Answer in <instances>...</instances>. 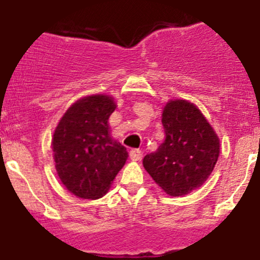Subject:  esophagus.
I'll use <instances>...</instances> for the list:
<instances>
[{
	"label": "esophagus",
	"instance_id": "esophagus-1",
	"mask_svg": "<svg viewBox=\"0 0 260 260\" xmlns=\"http://www.w3.org/2000/svg\"><path fill=\"white\" fill-rule=\"evenodd\" d=\"M129 155H131V159H132V160H140V159H141V155H142L141 149H132V150L129 151Z\"/></svg>",
	"mask_w": 260,
	"mask_h": 260
}]
</instances>
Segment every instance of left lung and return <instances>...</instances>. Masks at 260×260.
<instances>
[{
    "label": "left lung",
    "instance_id": "8db88e82",
    "mask_svg": "<svg viewBox=\"0 0 260 260\" xmlns=\"http://www.w3.org/2000/svg\"><path fill=\"white\" fill-rule=\"evenodd\" d=\"M166 139L144 167L170 196H185L209 179L219 158L216 133L193 104L171 101L162 114Z\"/></svg>",
    "mask_w": 260,
    "mask_h": 260
}]
</instances>
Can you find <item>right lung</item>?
<instances>
[{"label": "right lung", "instance_id": "obj_1", "mask_svg": "<svg viewBox=\"0 0 260 260\" xmlns=\"http://www.w3.org/2000/svg\"><path fill=\"white\" fill-rule=\"evenodd\" d=\"M114 110L109 95H89L75 102L55 128V168L76 197H102L127 160V149L109 135L107 120Z\"/></svg>", "mask_w": 260, "mask_h": 260}]
</instances>
